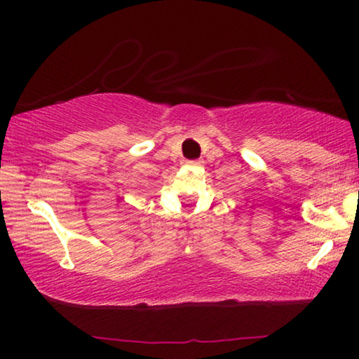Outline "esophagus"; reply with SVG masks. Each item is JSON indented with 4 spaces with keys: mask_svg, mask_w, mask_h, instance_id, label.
<instances>
[{
    "mask_svg": "<svg viewBox=\"0 0 359 359\" xmlns=\"http://www.w3.org/2000/svg\"><path fill=\"white\" fill-rule=\"evenodd\" d=\"M188 163H191V165H201V163H203V160H191V161H188Z\"/></svg>",
    "mask_w": 359,
    "mask_h": 359,
    "instance_id": "34e87169",
    "label": "esophagus"
}]
</instances>
